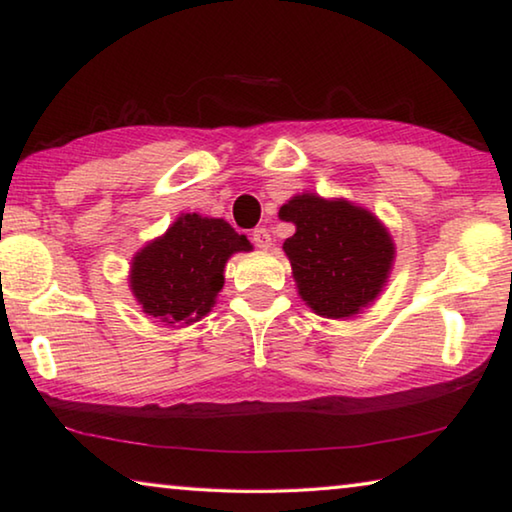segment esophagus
<instances>
[{
	"instance_id": "1",
	"label": "esophagus",
	"mask_w": 512,
	"mask_h": 512,
	"mask_svg": "<svg viewBox=\"0 0 512 512\" xmlns=\"http://www.w3.org/2000/svg\"><path fill=\"white\" fill-rule=\"evenodd\" d=\"M250 241H253L257 248H271V232L266 228H255L253 235H250Z\"/></svg>"
}]
</instances>
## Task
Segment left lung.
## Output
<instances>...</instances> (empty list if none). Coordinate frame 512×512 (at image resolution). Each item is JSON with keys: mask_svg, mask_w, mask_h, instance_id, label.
<instances>
[{"mask_svg": "<svg viewBox=\"0 0 512 512\" xmlns=\"http://www.w3.org/2000/svg\"><path fill=\"white\" fill-rule=\"evenodd\" d=\"M280 216L296 223L284 241L302 300L320 316L348 318L377 298L395 255L391 235L348 201L293 196Z\"/></svg>", "mask_w": 512, "mask_h": 512, "instance_id": "8db88e82", "label": "left lung"}]
</instances>
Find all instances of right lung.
<instances>
[{"mask_svg":"<svg viewBox=\"0 0 512 512\" xmlns=\"http://www.w3.org/2000/svg\"><path fill=\"white\" fill-rule=\"evenodd\" d=\"M239 250H250V241L228 221L185 214L135 255L131 289L149 316L189 325L212 309L225 262Z\"/></svg>","mask_w":512,"mask_h":512,"instance_id":"obj_1","label":"right lung"}]
</instances>
